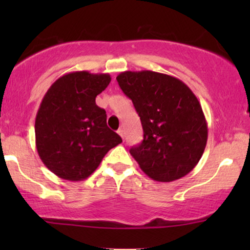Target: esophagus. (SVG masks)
<instances>
[{
  "label": "esophagus",
  "mask_w": 250,
  "mask_h": 250,
  "mask_svg": "<svg viewBox=\"0 0 250 250\" xmlns=\"http://www.w3.org/2000/svg\"><path fill=\"white\" fill-rule=\"evenodd\" d=\"M117 133H118L119 135H121L122 139L125 138V131H124V128H119L118 131H117Z\"/></svg>",
  "instance_id": "1"
}]
</instances>
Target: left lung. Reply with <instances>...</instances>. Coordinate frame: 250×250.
Here are the masks:
<instances>
[{
  "label": "left lung",
  "instance_id": "1",
  "mask_svg": "<svg viewBox=\"0 0 250 250\" xmlns=\"http://www.w3.org/2000/svg\"><path fill=\"white\" fill-rule=\"evenodd\" d=\"M141 119L143 141L129 150L150 179L172 182L192 170L208 138L200 102L179 78L151 70L116 77Z\"/></svg>",
  "mask_w": 250,
  "mask_h": 250
}]
</instances>
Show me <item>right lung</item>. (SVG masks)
<instances>
[{
    "label": "right lung",
    "mask_w": 250,
    "mask_h": 250,
    "mask_svg": "<svg viewBox=\"0 0 250 250\" xmlns=\"http://www.w3.org/2000/svg\"><path fill=\"white\" fill-rule=\"evenodd\" d=\"M109 74L73 71L58 78L41 102L35 119L37 152L60 179H87L122 138L107 126L95 98L110 83Z\"/></svg>",
    "instance_id": "obj_1"
}]
</instances>
